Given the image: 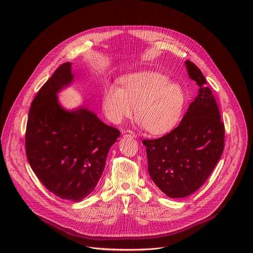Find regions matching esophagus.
I'll return each instance as SVG.
<instances>
[{
	"label": "esophagus",
	"instance_id": "1",
	"mask_svg": "<svg viewBox=\"0 0 253 253\" xmlns=\"http://www.w3.org/2000/svg\"><path fill=\"white\" fill-rule=\"evenodd\" d=\"M122 134H123V136H125V137H132V138H136L135 133H134L133 131L129 130V129H127V130H122Z\"/></svg>",
	"mask_w": 253,
	"mask_h": 253
}]
</instances>
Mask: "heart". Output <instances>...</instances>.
<instances>
[{"label": "heart", "instance_id": "obj_1", "mask_svg": "<svg viewBox=\"0 0 253 253\" xmlns=\"http://www.w3.org/2000/svg\"><path fill=\"white\" fill-rule=\"evenodd\" d=\"M121 88L110 87L105 92L103 108L113 122L131 117L149 133L162 135L171 131L182 117L187 95L179 84L158 72H138L123 77Z\"/></svg>", "mask_w": 253, "mask_h": 253}]
</instances>
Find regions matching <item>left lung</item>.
<instances>
[{"instance_id": "8db88e82", "label": "left lung", "mask_w": 253, "mask_h": 253, "mask_svg": "<svg viewBox=\"0 0 253 253\" xmlns=\"http://www.w3.org/2000/svg\"><path fill=\"white\" fill-rule=\"evenodd\" d=\"M199 94L180 124L157 139H145L148 172L157 187L171 198L186 197L199 189L224 149V123L217 103L199 68L185 62Z\"/></svg>"}]
</instances>
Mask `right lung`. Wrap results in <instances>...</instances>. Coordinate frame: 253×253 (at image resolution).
<instances>
[{"instance_id": "1", "label": "right lung", "mask_w": 253, "mask_h": 253, "mask_svg": "<svg viewBox=\"0 0 253 253\" xmlns=\"http://www.w3.org/2000/svg\"><path fill=\"white\" fill-rule=\"evenodd\" d=\"M64 63L35 96L26 128V154L43 185L56 196L77 202L96 187L109 149L120 136L86 108L66 111L57 93L74 78Z\"/></svg>"}]
</instances>
